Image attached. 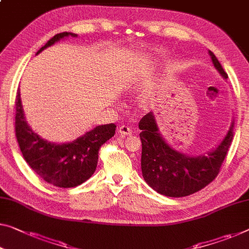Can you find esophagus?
Segmentation results:
<instances>
[{"label":"esophagus","instance_id":"34e87169","mask_svg":"<svg viewBox=\"0 0 249 249\" xmlns=\"http://www.w3.org/2000/svg\"><path fill=\"white\" fill-rule=\"evenodd\" d=\"M118 132H120V134H122V135H131L132 128L127 125H122V126H120V128H118Z\"/></svg>","mask_w":249,"mask_h":249}]
</instances>
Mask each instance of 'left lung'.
<instances>
[{"label":"left lung","instance_id":"8db88e82","mask_svg":"<svg viewBox=\"0 0 249 249\" xmlns=\"http://www.w3.org/2000/svg\"><path fill=\"white\" fill-rule=\"evenodd\" d=\"M213 64L224 78L228 75L211 51ZM142 141L141 168L144 180L159 194L173 198L190 196L216 179L233 137V123L224 141L208 155L190 158L173 150L159 133L153 113L140 121Z\"/></svg>","mask_w":249,"mask_h":249}]
</instances>
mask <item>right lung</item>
I'll use <instances>...</instances> for the list:
<instances>
[{"mask_svg": "<svg viewBox=\"0 0 249 249\" xmlns=\"http://www.w3.org/2000/svg\"><path fill=\"white\" fill-rule=\"evenodd\" d=\"M68 36H77L71 32L58 33L36 54ZM14 129L22 155L33 171L54 187L73 188L84 183L95 172L99 148L114 136L116 125L110 123L97 126L71 143L47 142L28 125L22 109L20 90H18Z\"/></svg>", "mask_w": 249, "mask_h": 249, "instance_id": "obj_1", "label": "right lung"}]
</instances>
